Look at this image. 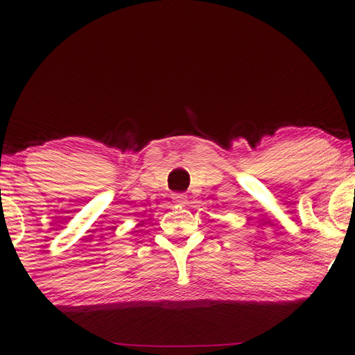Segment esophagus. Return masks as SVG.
I'll use <instances>...</instances> for the list:
<instances>
[{"instance_id":"obj_1","label":"esophagus","mask_w":355,"mask_h":355,"mask_svg":"<svg viewBox=\"0 0 355 355\" xmlns=\"http://www.w3.org/2000/svg\"><path fill=\"white\" fill-rule=\"evenodd\" d=\"M173 202H176V205H185V202H187V195L174 193L173 195Z\"/></svg>"}]
</instances>
